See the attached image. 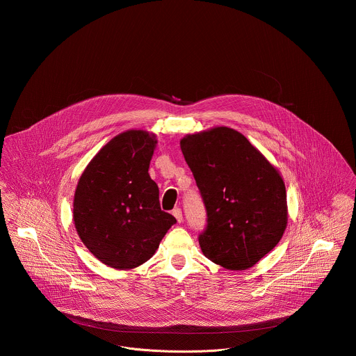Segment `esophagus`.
Instances as JSON below:
<instances>
[{"label":"esophagus","mask_w":356,"mask_h":356,"mask_svg":"<svg viewBox=\"0 0 356 356\" xmlns=\"http://www.w3.org/2000/svg\"><path fill=\"white\" fill-rule=\"evenodd\" d=\"M172 215L175 216V219H177V222H178V223H181V222H182V211H181L179 208L172 209Z\"/></svg>","instance_id":"1"}]
</instances>
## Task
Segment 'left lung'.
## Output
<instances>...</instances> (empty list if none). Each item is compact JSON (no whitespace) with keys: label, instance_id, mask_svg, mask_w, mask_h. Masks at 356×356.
Masks as SVG:
<instances>
[{"label":"left lung","instance_id":"8db88e82","mask_svg":"<svg viewBox=\"0 0 356 356\" xmlns=\"http://www.w3.org/2000/svg\"><path fill=\"white\" fill-rule=\"evenodd\" d=\"M181 151L200 189L207 229L204 256L227 270H247L282 238L288 223L284 179L237 130L218 126L188 134Z\"/></svg>","mask_w":356,"mask_h":356}]
</instances>
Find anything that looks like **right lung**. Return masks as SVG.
<instances>
[{
    "label": "right lung",
    "instance_id": "obj_1",
    "mask_svg": "<svg viewBox=\"0 0 356 356\" xmlns=\"http://www.w3.org/2000/svg\"><path fill=\"white\" fill-rule=\"evenodd\" d=\"M156 144L149 131H123L102 147L78 181L72 209L76 233L108 267L141 266L177 222L161 211L159 188L148 172Z\"/></svg>",
    "mask_w": 356,
    "mask_h": 356
}]
</instances>
